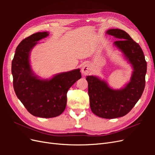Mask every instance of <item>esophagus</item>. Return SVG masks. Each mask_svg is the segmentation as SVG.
<instances>
[{
    "label": "esophagus",
    "mask_w": 155,
    "mask_h": 155,
    "mask_svg": "<svg viewBox=\"0 0 155 155\" xmlns=\"http://www.w3.org/2000/svg\"><path fill=\"white\" fill-rule=\"evenodd\" d=\"M91 67L90 66V64L88 63L83 64V66L81 67V72L83 75H87L89 72H91Z\"/></svg>",
    "instance_id": "obj_1"
}]
</instances>
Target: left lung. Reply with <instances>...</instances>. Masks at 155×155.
Listing matches in <instances>:
<instances>
[{
  "mask_svg": "<svg viewBox=\"0 0 155 155\" xmlns=\"http://www.w3.org/2000/svg\"><path fill=\"white\" fill-rule=\"evenodd\" d=\"M106 34L120 39L114 45L133 68L130 81L120 90L111 88L105 81L96 76H87L92 112L103 118L113 119L126 115L141 97L145 85L147 62L141 47L127 33L120 29H110Z\"/></svg>",
  "mask_w": 155,
  "mask_h": 155,
  "instance_id": "1",
  "label": "left lung"
}]
</instances>
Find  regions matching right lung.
<instances>
[{
	"label": "right lung",
	"mask_w": 155,
	"mask_h": 155,
	"mask_svg": "<svg viewBox=\"0 0 155 155\" xmlns=\"http://www.w3.org/2000/svg\"><path fill=\"white\" fill-rule=\"evenodd\" d=\"M48 32H37L23 39L16 48L12 63L13 85L17 97L31 114L49 118L63 113L67 105L68 89L81 78L80 69L41 79L31 68L30 54L37 41Z\"/></svg>",
	"instance_id": "add662e5"
}]
</instances>
